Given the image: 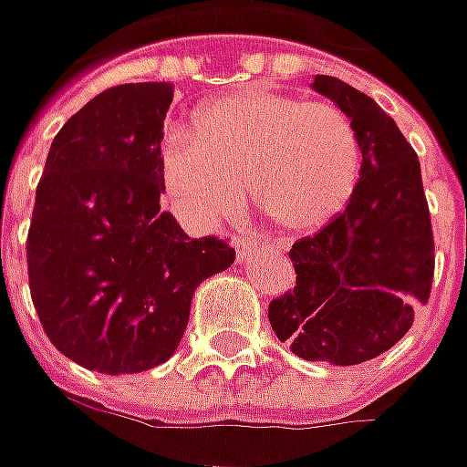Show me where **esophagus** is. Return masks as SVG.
I'll return each mask as SVG.
<instances>
[{
    "label": "esophagus",
    "instance_id": "obj_1",
    "mask_svg": "<svg viewBox=\"0 0 467 467\" xmlns=\"http://www.w3.org/2000/svg\"><path fill=\"white\" fill-rule=\"evenodd\" d=\"M255 240L250 237V234H237L234 237V255H237V264H245L248 261V255L255 250Z\"/></svg>",
    "mask_w": 467,
    "mask_h": 467
}]
</instances>
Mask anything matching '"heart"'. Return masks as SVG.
<instances>
[{"label":"heart","mask_w":467,"mask_h":467,"mask_svg":"<svg viewBox=\"0 0 467 467\" xmlns=\"http://www.w3.org/2000/svg\"><path fill=\"white\" fill-rule=\"evenodd\" d=\"M362 139L341 108L245 89L199 108L196 131L160 141V178L191 227H212L250 203L279 233L313 234L344 214L362 178Z\"/></svg>","instance_id":"1"}]
</instances>
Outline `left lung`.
Instances as JSON below:
<instances>
[{
  "instance_id": "1",
  "label": "left lung",
  "mask_w": 467,
  "mask_h": 467,
  "mask_svg": "<svg viewBox=\"0 0 467 467\" xmlns=\"http://www.w3.org/2000/svg\"><path fill=\"white\" fill-rule=\"evenodd\" d=\"M313 89L336 103L362 139V178L344 214L292 245L295 292L268 305L279 341L307 362L351 367L393 348L413 326L434 276V240L421 165L398 123L336 77Z\"/></svg>"
}]
</instances>
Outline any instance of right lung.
<instances>
[{
	"mask_svg": "<svg viewBox=\"0 0 467 467\" xmlns=\"http://www.w3.org/2000/svg\"><path fill=\"white\" fill-rule=\"evenodd\" d=\"M170 82L119 85L61 126L27 233L30 297L58 351L85 369L137 375L168 362L199 284L234 264L160 212Z\"/></svg>",
	"mask_w": 467,
	"mask_h": 467,
	"instance_id": "obj_1",
	"label": "right lung"
}]
</instances>
